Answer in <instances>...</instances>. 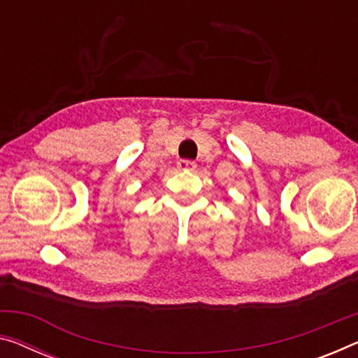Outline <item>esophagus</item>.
<instances>
[{
	"label": "esophagus",
	"mask_w": 358,
	"mask_h": 358,
	"mask_svg": "<svg viewBox=\"0 0 358 358\" xmlns=\"http://www.w3.org/2000/svg\"><path fill=\"white\" fill-rule=\"evenodd\" d=\"M178 168L182 169V171H194V169L196 168V163L192 160H179Z\"/></svg>",
	"instance_id": "1"
}]
</instances>
